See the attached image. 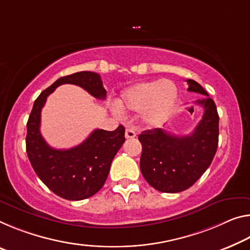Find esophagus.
Instances as JSON below:
<instances>
[{"label":"esophagus","instance_id":"34e87169","mask_svg":"<svg viewBox=\"0 0 250 250\" xmlns=\"http://www.w3.org/2000/svg\"><path fill=\"white\" fill-rule=\"evenodd\" d=\"M125 139H132V138L136 137V132L133 131L132 129H125Z\"/></svg>","mask_w":250,"mask_h":250}]
</instances>
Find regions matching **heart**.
<instances>
[{"instance_id": "obj_1", "label": "heart", "mask_w": 250, "mask_h": 250, "mask_svg": "<svg viewBox=\"0 0 250 250\" xmlns=\"http://www.w3.org/2000/svg\"><path fill=\"white\" fill-rule=\"evenodd\" d=\"M178 99V88L168 79L140 82L122 91L118 100L119 109L141 112L146 125H158L171 114Z\"/></svg>"}]
</instances>
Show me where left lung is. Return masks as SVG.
Returning a JSON list of instances; mask_svg holds the SVG:
<instances>
[{"instance_id": "obj_1", "label": "left lung", "mask_w": 250, "mask_h": 250, "mask_svg": "<svg viewBox=\"0 0 250 250\" xmlns=\"http://www.w3.org/2000/svg\"><path fill=\"white\" fill-rule=\"evenodd\" d=\"M188 91L206 96L196 101L204 116L188 136H175L162 129L142 131L140 169L146 182L161 192L188 189L203 176L215 157L219 136V116L215 102L199 83L188 79Z\"/></svg>"}]
</instances>
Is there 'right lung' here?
<instances>
[{"mask_svg": "<svg viewBox=\"0 0 250 250\" xmlns=\"http://www.w3.org/2000/svg\"><path fill=\"white\" fill-rule=\"evenodd\" d=\"M75 84L104 100L106 91L98 73L82 71L58 79L34 101L26 124V152L35 173L51 191L68 200L86 199L104 187L111 162L125 142V128L113 131L96 129L86 139L71 149H54L40 132L41 110L46 98L59 85Z\"/></svg>", "mask_w": 250, "mask_h": 250, "instance_id": "1", "label": "right lung"}]
</instances>
